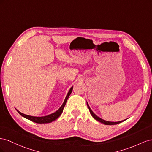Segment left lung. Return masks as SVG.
<instances>
[{
	"mask_svg": "<svg viewBox=\"0 0 152 152\" xmlns=\"http://www.w3.org/2000/svg\"><path fill=\"white\" fill-rule=\"evenodd\" d=\"M86 104H87V106H88V109H89L90 114H91V115H92V116H93V118H94V119L96 120L99 121V122H100L104 124H105V125H116V124H120V123H121V122H124V120H122V121H120V122H108V121L104 120L101 119V118H99V117L97 116L96 115H95V114L94 113V112L92 111V110L90 109V106H88V103H86Z\"/></svg>",
	"mask_w": 152,
	"mask_h": 152,
	"instance_id": "1",
	"label": "left lung"
}]
</instances>
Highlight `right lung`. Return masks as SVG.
<instances>
[{"instance_id": "right-lung-1", "label": "right lung", "mask_w": 152, "mask_h": 152, "mask_svg": "<svg viewBox=\"0 0 152 152\" xmlns=\"http://www.w3.org/2000/svg\"><path fill=\"white\" fill-rule=\"evenodd\" d=\"M72 91V87H71V89L69 90V92H68V94L67 95V96H66V99H65V101H64V103L62 104V105L61 106V107H60L57 111H55V113H52L51 115H48V116H45L37 117V116H29V115H25V114L22 113L20 112L18 110H17V111H18L21 116L25 117V118L31 120V121H32V122H36V123H37V124L50 123L51 122H53V121L55 120L56 119H57L58 117L60 116V115L62 114V113L63 110H64V107L65 105H66V102H67V99H68V98L69 97V95H70V94H71Z\"/></svg>"}]
</instances>
